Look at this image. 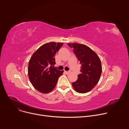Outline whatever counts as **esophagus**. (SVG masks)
<instances>
[{
    "label": "esophagus",
    "instance_id": "esophagus-1",
    "mask_svg": "<svg viewBox=\"0 0 129 129\" xmlns=\"http://www.w3.org/2000/svg\"><path fill=\"white\" fill-rule=\"evenodd\" d=\"M70 71H65V73L66 74H68L69 73H70Z\"/></svg>",
    "mask_w": 129,
    "mask_h": 129
}]
</instances>
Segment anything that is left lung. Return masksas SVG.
I'll use <instances>...</instances> for the list:
<instances>
[{"mask_svg":"<svg viewBox=\"0 0 129 129\" xmlns=\"http://www.w3.org/2000/svg\"><path fill=\"white\" fill-rule=\"evenodd\" d=\"M67 45L76 55L80 62L81 73L78 79L72 83L74 89L79 93H86L94 87L100 80L102 73L101 60L97 54L88 46L79 43Z\"/></svg>","mask_w":129,"mask_h":129,"instance_id":"left-lung-1","label":"left lung"}]
</instances>
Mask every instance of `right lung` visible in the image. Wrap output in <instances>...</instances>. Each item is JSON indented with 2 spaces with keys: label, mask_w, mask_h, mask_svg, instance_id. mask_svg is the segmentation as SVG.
I'll return each instance as SVG.
<instances>
[{
  "label": "right lung",
  "mask_w": 129,
  "mask_h": 129,
  "mask_svg": "<svg viewBox=\"0 0 129 129\" xmlns=\"http://www.w3.org/2000/svg\"><path fill=\"white\" fill-rule=\"evenodd\" d=\"M63 45V43L55 42L45 44L30 58L28 77L33 87L41 92L46 93L51 91L64 72L54 68V55Z\"/></svg>",
  "instance_id": "obj_1"
}]
</instances>
